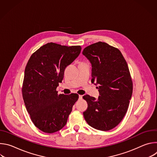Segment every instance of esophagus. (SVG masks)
Segmentation results:
<instances>
[{
  "label": "esophagus",
  "mask_w": 157,
  "mask_h": 157,
  "mask_svg": "<svg viewBox=\"0 0 157 157\" xmlns=\"http://www.w3.org/2000/svg\"><path fill=\"white\" fill-rule=\"evenodd\" d=\"M82 98V95H79V99H81Z\"/></svg>",
  "instance_id": "34e87169"
}]
</instances>
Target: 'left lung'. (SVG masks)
<instances>
[{
    "mask_svg": "<svg viewBox=\"0 0 157 157\" xmlns=\"http://www.w3.org/2000/svg\"><path fill=\"white\" fill-rule=\"evenodd\" d=\"M82 55L92 65L91 82L98 85V99L85 95L87 102L84 117L91 127L107 131L116 127L125 115L133 84L127 63L121 52L99 41L86 47Z\"/></svg>",
    "mask_w": 157,
    "mask_h": 157,
    "instance_id": "8db88e82",
    "label": "left lung"
}]
</instances>
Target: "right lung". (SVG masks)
I'll use <instances>...</instances> for the list:
<instances>
[{"instance_id": "1", "label": "right lung", "mask_w": 157, "mask_h": 157, "mask_svg": "<svg viewBox=\"0 0 157 157\" xmlns=\"http://www.w3.org/2000/svg\"><path fill=\"white\" fill-rule=\"evenodd\" d=\"M81 46L48 43L30 56L22 87L24 103L34 125L45 133H54L66 124L78 94H58L67 66L81 53Z\"/></svg>"}]
</instances>
